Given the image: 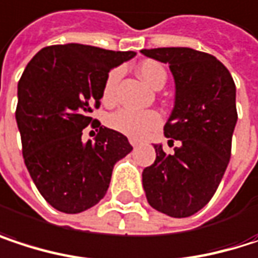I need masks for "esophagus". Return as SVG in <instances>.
Masks as SVG:
<instances>
[{"label": "esophagus", "instance_id": "obj_1", "mask_svg": "<svg viewBox=\"0 0 258 258\" xmlns=\"http://www.w3.org/2000/svg\"><path fill=\"white\" fill-rule=\"evenodd\" d=\"M130 143H131V146H133V148H136L140 142H139L137 139H130Z\"/></svg>", "mask_w": 258, "mask_h": 258}]
</instances>
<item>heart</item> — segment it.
I'll use <instances>...</instances> for the list:
<instances>
[{"label": "heart", "instance_id": "b5f03b06", "mask_svg": "<svg viewBox=\"0 0 258 258\" xmlns=\"http://www.w3.org/2000/svg\"><path fill=\"white\" fill-rule=\"evenodd\" d=\"M139 75L149 86L160 89L166 83V70L161 64L155 61H145L139 66ZM121 78V70L115 69L109 73V76L103 86V101L112 103L115 97V88ZM161 124V116L155 110H133V109H119L107 116V125L112 130L131 137L142 139L148 136L151 131L158 128Z\"/></svg>", "mask_w": 258, "mask_h": 258}]
</instances>
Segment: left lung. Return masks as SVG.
<instances>
[{
    "label": "left lung",
    "mask_w": 258,
    "mask_h": 258,
    "mask_svg": "<svg viewBox=\"0 0 258 258\" xmlns=\"http://www.w3.org/2000/svg\"><path fill=\"white\" fill-rule=\"evenodd\" d=\"M169 64L175 80V104L164 125L173 154L154 145L157 158L142 173L148 203L173 218L199 212L215 194L227 169L236 122V86L215 56L189 47L143 49Z\"/></svg>",
    "instance_id": "8db88e82"
}]
</instances>
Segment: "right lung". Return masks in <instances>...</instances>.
<instances>
[{
	"label": "right lung",
	"mask_w": 258,
	"mask_h": 258,
	"mask_svg": "<svg viewBox=\"0 0 258 258\" xmlns=\"http://www.w3.org/2000/svg\"><path fill=\"white\" fill-rule=\"evenodd\" d=\"M136 56L69 43L41 49L18 83L16 122L25 166L40 194L55 209L79 214L106 194L113 166L131 152L128 139L100 127L95 142L81 130L100 106L109 72Z\"/></svg>",
	"instance_id": "obj_1"
}]
</instances>
